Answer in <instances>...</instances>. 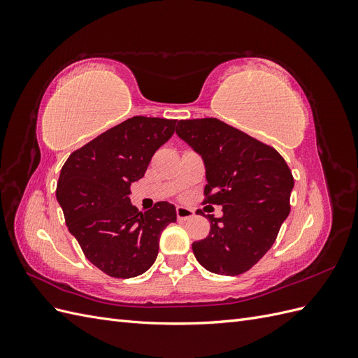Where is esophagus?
I'll use <instances>...</instances> for the list:
<instances>
[{
  "label": "esophagus",
  "instance_id": "obj_1",
  "mask_svg": "<svg viewBox=\"0 0 358 358\" xmlns=\"http://www.w3.org/2000/svg\"><path fill=\"white\" fill-rule=\"evenodd\" d=\"M176 215H178V220L179 221H187L194 216V210L189 208H183V206H179L176 208Z\"/></svg>",
  "mask_w": 358,
  "mask_h": 358
}]
</instances>
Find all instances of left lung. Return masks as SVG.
Returning <instances> with one entry per match:
<instances>
[{
	"label": "left lung",
	"instance_id": "1",
	"mask_svg": "<svg viewBox=\"0 0 358 358\" xmlns=\"http://www.w3.org/2000/svg\"><path fill=\"white\" fill-rule=\"evenodd\" d=\"M176 134L206 166L203 203L222 206L209 215L210 231L192 243L197 262L216 275L248 272L275 243L289 213L292 173L278 150L216 117L182 119Z\"/></svg>",
	"mask_w": 358,
	"mask_h": 358
}]
</instances>
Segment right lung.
<instances>
[{
  "label": "right lung",
  "instance_id": "right-lung-1",
  "mask_svg": "<svg viewBox=\"0 0 358 358\" xmlns=\"http://www.w3.org/2000/svg\"><path fill=\"white\" fill-rule=\"evenodd\" d=\"M175 127L176 119L133 116L76 149L61 169L57 199L69 231L85 257L112 278L145 273L158 255L162 230L176 221L167 201L140 212L128 197Z\"/></svg>",
  "mask_w": 358,
  "mask_h": 358
}]
</instances>
